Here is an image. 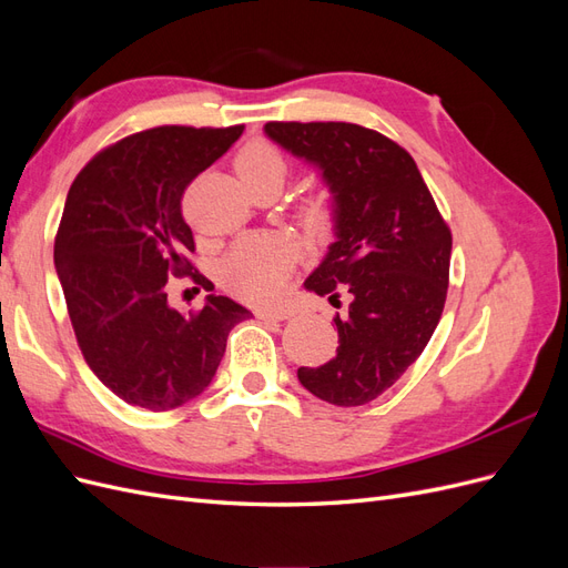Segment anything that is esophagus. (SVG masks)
<instances>
[{
    "label": "esophagus",
    "instance_id": "34e87169",
    "mask_svg": "<svg viewBox=\"0 0 568 568\" xmlns=\"http://www.w3.org/2000/svg\"><path fill=\"white\" fill-rule=\"evenodd\" d=\"M255 315L261 320H274V322H284L294 317V311H288V307H257Z\"/></svg>",
    "mask_w": 568,
    "mask_h": 568
}]
</instances>
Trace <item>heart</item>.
Segmentation results:
<instances>
[{"instance_id":"b5f03b06","label":"heart","mask_w":568,"mask_h":568,"mask_svg":"<svg viewBox=\"0 0 568 568\" xmlns=\"http://www.w3.org/2000/svg\"><path fill=\"white\" fill-rule=\"evenodd\" d=\"M236 175L246 186L277 178L284 182L288 163L284 153L267 142H251L234 159ZM305 220L311 225H322L329 215V205L313 201L305 205ZM296 261V246L277 234H251L239 239L230 255L222 263V280L246 301L267 303L274 301L284 288L286 274Z\"/></svg>"}]
</instances>
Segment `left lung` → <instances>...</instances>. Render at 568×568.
<instances>
[{
	"label": "left lung",
	"instance_id": "8db88e82",
	"mask_svg": "<svg viewBox=\"0 0 568 568\" xmlns=\"http://www.w3.org/2000/svg\"><path fill=\"white\" fill-rule=\"evenodd\" d=\"M265 134L313 163L334 194L336 242L305 288L348 315L334 317L336 357L301 367L298 382L341 407L365 405L426 348L448 296L453 234L409 153L353 123H267Z\"/></svg>",
	"mask_w": 568,
	"mask_h": 568
}]
</instances>
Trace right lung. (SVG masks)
<instances>
[{
    "mask_svg": "<svg viewBox=\"0 0 568 568\" xmlns=\"http://www.w3.org/2000/svg\"><path fill=\"white\" fill-rule=\"evenodd\" d=\"M244 125H163L125 136L80 170L65 196L54 265L84 363L120 400L175 409L209 388L227 336L251 315L227 296L201 311L168 305V277L189 274L194 234L182 194ZM211 291V288H209Z\"/></svg>",
    "mask_w": 568,
    "mask_h": 568,
    "instance_id": "1",
    "label": "right lung"
}]
</instances>
